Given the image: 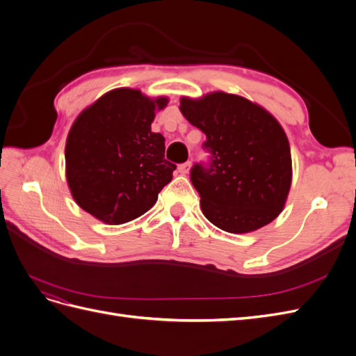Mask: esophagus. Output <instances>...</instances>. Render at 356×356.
Instances as JSON below:
<instances>
[{
	"label": "esophagus",
	"instance_id": "34e87169",
	"mask_svg": "<svg viewBox=\"0 0 356 356\" xmlns=\"http://www.w3.org/2000/svg\"><path fill=\"white\" fill-rule=\"evenodd\" d=\"M190 168H191V161H186V163H182L178 166V172L181 175H187L190 172Z\"/></svg>",
	"mask_w": 356,
	"mask_h": 356
}]
</instances>
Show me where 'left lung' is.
<instances>
[{
    "instance_id": "left-lung-1",
    "label": "left lung",
    "mask_w": 356,
    "mask_h": 356,
    "mask_svg": "<svg viewBox=\"0 0 356 356\" xmlns=\"http://www.w3.org/2000/svg\"><path fill=\"white\" fill-rule=\"evenodd\" d=\"M181 113L207 135L208 160L190 169L203 215L218 229L248 233L272 222L291 187L284 129L261 106L224 92L181 99Z\"/></svg>"
}]
</instances>
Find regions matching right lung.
I'll return each instance as SVG.
<instances>
[{
	"instance_id": "add662e5",
	"label": "right lung",
	"mask_w": 356,
	"mask_h": 356,
	"mask_svg": "<svg viewBox=\"0 0 356 356\" xmlns=\"http://www.w3.org/2000/svg\"><path fill=\"white\" fill-rule=\"evenodd\" d=\"M166 98L115 89L84 110L65 147L67 179L79 207L106 224H123L153 208L177 165L165 159V138L152 132Z\"/></svg>"
}]
</instances>
